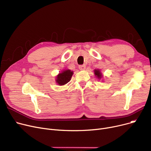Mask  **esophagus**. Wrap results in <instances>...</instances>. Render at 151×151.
<instances>
[{
  "label": "esophagus",
  "instance_id": "esophagus-1",
  "mask_svg": "<svg viewBox=\"0 0 151 151\" xmlns=\"http://www.w3.org/2000/svg\"><path fill=\"white\" fill-rule=\"evenodd\" d=\"M79 68H80L81 70H84L86 69V65H79Z\"/></svg>",
  "mask_w": 151,
  "mask_h": 151
}]
</instances>
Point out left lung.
Wrapping results in <instances>:
<instances>
[{
	"instance_id": "obj_1",
	"label": "left lung",
	"mask_w": 151,
	"mask_h": 151,
	"mask_svg": "<svg viewBox=\"0 0 151 151\" xmlns=\"http://www.w3.org/2000/svg\"><path fill=\"white\" fill-rule=\"evenodd\" d=\"M94 74H95V75L96 76V77L98 78L99 79H100L102 77V75H101V73L100 72V70H99V69L94 70Z\"/></svg>"
}]
</instances>
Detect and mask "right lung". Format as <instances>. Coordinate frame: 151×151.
<instances>
[{
    "mask_svg": "<svg viewBox=\"0 0 151 151\" xmlns=\"http://www.w3.org/2000/svg\"><path fill=\"white\" fill-rule=\"evenodd\" d=\"M73 71L69 69L63 70L56 76L55 82H56L59 86L65 85L70 81L71 78L73 75Z\"/></svg>",
    "mask_w": 151,
    "mask_h": 151,
    "instance_id": "obj_1",
    "label": "right lung"
}]
</instances>
